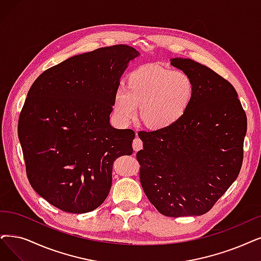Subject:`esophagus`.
<instances>
[{
    "mask_svg": "<svg viewBox=\"0 0 261 261\" xmlns=\"http://www.w3.org/2000/svg\"><path fill=\"white\" fill-rule=\"evenodd\" d=\"M133 149H134L135 152H137V151L142 149V141L138 136L135 138V140L133 141Z\"/></svg>",
    "mask_w": 261,
    "mask_h": 261,
    "instance_id": "1",
    "label": "esophagus"
}]
</instances>
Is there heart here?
Listing matches in <instances>:
<instances>
[{"label":"heart","mask_w":261,"mask_h":261,"mask_svg":"<svg viewBox=\"0 0 261 261\" xmlns=\"http://www.w3.org/2000/svg\"><path fill=\"white\" fill-rule=\"evenodd\" d=\"M195 94L193 79L181 70L145 64L132 70L113 95L116 119L128 124L138 116L152 129L172 126L189 110Z\"/></svg>","instance_id":"1"}]
</instances>
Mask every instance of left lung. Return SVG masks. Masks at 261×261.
<instances>
[{"mask_svg": "<svg viewBox=\"0 0 261 261\" xmlns=\"http://www.w3.org/2000/svg\"><path fill=\"white\" fill-rule=\"evenodd\" d=\"M170 64L193 79L194 98L172 126L138 133L140 183L163 215H202L241 170L246 114L233 86L211 68L191 59Z\"/></svg>", "mask_w": 261, "mask_h": 261, "instance_id": "8db88e82", "label": "left lung"}]
</instances>
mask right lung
Segmentation results:
<instances>
[{"label": "right lung", "instance_id": "1", "mask_svg": "<svg viewBox=\"0 0 261 261\" xmlns=\"http://www.w3.org/2000/svg\"><path fill=\"white\" fill-rule=\"evenodd\" d=\"M138 55L127 45L98 48L48 68L30 88L18 123L27 176L58 209L95 210L111 189L113 162L133 154L134 130L113 128L109 116Z\"/></svg>", "mask_w": 261, "mask_h": 261}]
</instances>
